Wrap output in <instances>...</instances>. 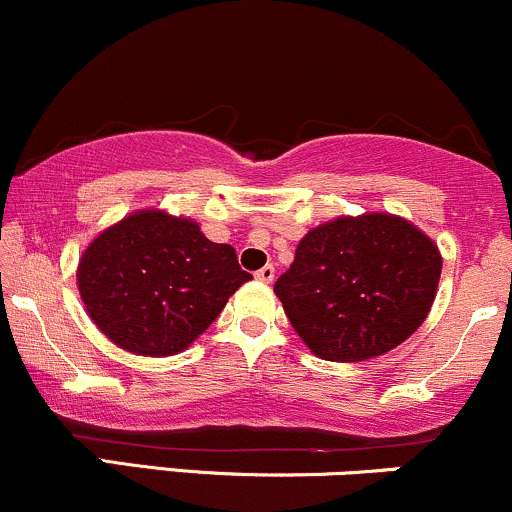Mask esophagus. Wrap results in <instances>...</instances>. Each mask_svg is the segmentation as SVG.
<instances>
[{
  "label": "esophagus",
  "instance_id": "34e87169",
  "mask_svg": "<svg viewBox=\"0 0 512 512\" xmlns=\"http://www.w3.org/2000/svg\"><path fill=\"white\" fill-rule=\"evenodd\" d=\"M255 279L262 281V284H272V281H274V267H272V264H267V267L257 269Z\"/></svg>",
  "mask_w": 512,
  "mask_h": 512
}]
</instances>
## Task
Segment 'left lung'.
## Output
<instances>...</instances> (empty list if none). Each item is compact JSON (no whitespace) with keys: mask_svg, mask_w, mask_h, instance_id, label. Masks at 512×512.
<instances>
[{"mask_svg":"<svg viewBox=\"0 0 512 512\" xmlns=\"http://www.w3.org/2000/svg\"><path fill=\"white\" fill-rule=\"evenodd\" d=\"M440 269L433 240L402 216H339L305 233L274 293L315 356L366 361L419 330Z\"/></svg>","mask_w":512,"mask_h":512,"instance_id":"1","label":"left lung"}]
</instances>
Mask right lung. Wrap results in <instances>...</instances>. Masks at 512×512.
Returning <instances> with one entry per match:
<instances>
[{"instance_id":"add662e5","label":"right lung","mask_w":512,"mask_h":512,"mask_svg":"<svg viewBox=\"0 0 512 512\" xmlns=\"http://www.w3.org/2000/svg\"><path fill=\"white\" fill-rule=\"evenodd\" d=\"M252 276L236 250L192 219L142 209L105 228L76 269L86 313L110 342L139 356L187 349Z\"/></svg>"}]
</instances>
